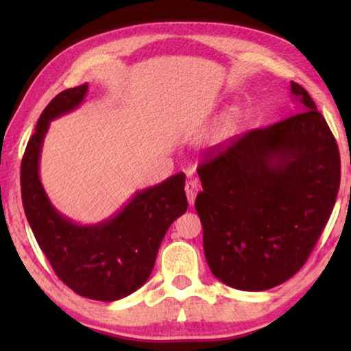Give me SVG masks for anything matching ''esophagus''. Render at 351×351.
Segmentation results:
<instances>
[{"label": "esophagus", "instance_id": "1", "mask_svg": "<svg viewBox=\"0 0 351 351\" xmlns=\"http://www.w3.org/2000/svg\"><path fill=\"white\" fill-rule=\"evenodd\" d=\"M186 195H187V199H189V204L192 206L195 203V198H197V193H198V180H195V178H192V180H189L186 182Z\"/></svg>", "mask_w": 351, "mask_h": 351}]
</instances>
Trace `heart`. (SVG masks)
I'll list each match as a JSON object with an SVG mask.
<instances>
[{"label": "heart", "instance_id": "obj_1", "mask_svg": "<svg viewBox=\"0 0 351 351\" xmlns=\"http://www.w3.org/2000/svg\"><path fill=\"white\" fill-rule=\"evenodd\" d=\"M237 123H239V112L235 110H230L229 112H226V114L219 119V122L217 123L215 132H213V141L219 142V141L228 139L229 136L235 132Z\"/></svg>", "mask_w": 351, "mask_h": 351}]
</instances>
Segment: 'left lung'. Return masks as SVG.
<instances>
[{"label":"left lung","instance_id":"8db88e82","mask_svg":"<svg viewBox=\"0 0 351 351\" xmlns=\"http://www.w3.org/2000/svg\"><path fill=\"white\" fill-rule=\"evenodd\" d=\"M297 108L230 139L198 167L195 199L207 265L218 280L265 291L293 277L316 246L341 184L339 148L310 94Z\"/></svg>","mask_w":351,"mask_h":351}]
</instances>
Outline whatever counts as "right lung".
<instances>
[{
	"label": "right lung",
	"instance_id": "obj_1",
	"mask_svg": "<svg viewBox=\"0 0 351 351\" xmlns=\"http://www.w3.org/2000/svg\"><path fill=\"white\" fill-rule=\"evenodd\" d=\"M88 83L51 100L27 142L21 161V199L41 251L58 278L82 297L114 302L134 293L150 277L165 232L187 210L186 175L138 190L114 215L79 224L52 206L40 181V154L49 123L85 100Z\"/></svg>",
	"mask_w": 351,
	"mask_h": 351
}]
</instances>
